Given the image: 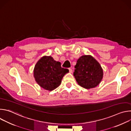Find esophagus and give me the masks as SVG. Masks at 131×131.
I'll use <instances>...</instances> for the list:
<instances>
[{
	"mask_svg": "<svg viewBox=\"0 0 131 131\" xmlns=\"http://www.w3.org/2000/svg\"><path fill=\"white\" fill-rule=\"evenodd\" d=\"M69 71L70 73H72V70L71 68H69Z\"/></svg>",
	"mask_w": 131,
	"mask_h": 131,
	"instance_id": "34e87169",
	"label": "esophagus"
}]
</instances>
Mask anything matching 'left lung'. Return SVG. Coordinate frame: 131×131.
I'll return each instance as SVG.
<instances>
[{"mask_svg":"<svg viewBox=\"0 0 131 131\" xmlns=\"http://www.w3.org/2000/svg\"><path fill=\"white\" fill-rule=\"evenodd\" d=\"M74 68L73 76L76 81L85 89L96 87L103 79V70L98 61L91 55L81 56Z\"/></svg>","mask_w":131,"mask_h":131,"instance_id":"obj_1","label":"left lung"}]
</instances>
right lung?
Segmentation results:
<instances>
[{
  "mask_svg": "<svg viewBox=\"0 0 131 131\" xmlns=\"http://www.w3.org/2000/svg\"><path fill=\"white\" fill-rule=\"evenodd\" d=\"M68 72V69L62 68L61 63L51 56H43L35 66L34 77L40 87L50 91L61 84L63 77Z\"/></svg>",
  "mask_w": 131,
  "mask_h": 131,
  "instance_id": "right-lung-1",
  "label": "right lung"
}]
</instances>
